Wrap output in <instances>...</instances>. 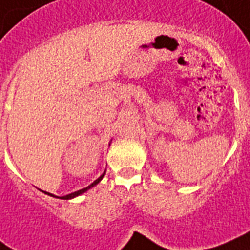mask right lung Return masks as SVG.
I'll return each mask as SVG.
<instances>
[{"label": "right lung", "mask_w": 250, "mask_h": 250, "mask_svg": "<svg viewBox=\"0 0 250 250\" xmlns=\"http://www.w3.org/2000/svg\"><path fill=\"white\" fill-rule=\"evenodd\" d=\"M104 174H106V172H103L102 175H101L100 177H98V179H97L96 181H93L92 184L89 185V187H86V188H84V189H80V190H78V191H74V193H71V194H67V195H63V197H56V195H53V194H51V193H48V191H43V193H44V194H48V195H51V197H55V198H61V199H71V198H75V197H78V195H80V194H83V193H85L86 190H88V189H90V188H93L94 187V185H97L98 184V183H100L101 180H102V177L104 176Z\"/></svg>", "instance_id": "1"}]
</instances>
